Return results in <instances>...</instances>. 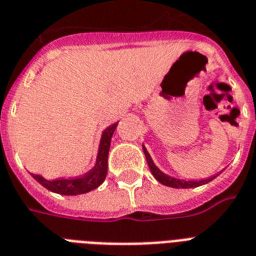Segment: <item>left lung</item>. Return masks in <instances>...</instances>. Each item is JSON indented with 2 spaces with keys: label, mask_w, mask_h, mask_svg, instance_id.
Segmentation results:
<instances>
[{
  "label": "left lung",
  "mask_w": 256,
  "mask_h": 256,
  "mask_svg": "<svg viewBox=\"0 0 256 256\" xmlns=\"http://www.w3.org/2000/svg\"><path fill=\"white\" fill-rule=\"evenodd\" d=\"M142 148H144V156H146V160H148V168H150V171H152V174L154 175V178H156L158 182L164 184V186L174 187V188H192V187H198L202 186V184H206V183L211 182V180L215 178L214 175V176H211V178L202 179V180H183V179L170 176V175L164 174V171H160V168H156V164H154V160H152V156H150L148 152L146 150V148L142 146Z\"/></svg>",
  "instance_id": "obj_1"
}]
</instances>
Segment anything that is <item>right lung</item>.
<instances>
[{
    "instance_id": "right-lung-1",
    "label": "right lung",
    "mask_w": 256,
    "mask_h": 256,
    "mask_svg": "<svg viewBox=\"0 0 256 256\" xmlns=\"http://www.w3.org/2000/svg\"><path fill=\"white\" fill-rule=\"evenodd\" d=\"M116 124H112V126H108L104 130L100 140L96 164L85 175L77 176V178H60L54 179V180H48L41 175L32 174L33 178L49 191H53V192H57V194L61 195L86 194L88 191L94 190L98 186H100L104 183V178H106V174H108V150H110V142H112V134L116 132Z\"/></svg>"
}]
</instances>
